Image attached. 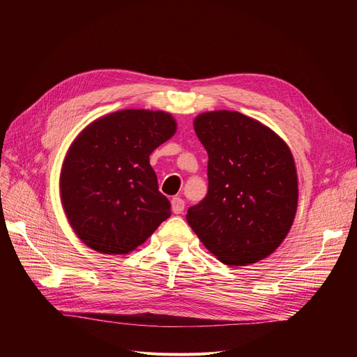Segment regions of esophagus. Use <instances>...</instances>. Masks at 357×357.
Listing matches in <instances>:
<instances>
[{
    "mask_svg": "<svg viewBox=\"0 0 357 357\" xmlns=\"http://www.w3.org/2000/svg\"><path fill=\"white\" fill-rule=\"evenodd\" d=\"M171 204H172V211H174L175 214H181V213L185 210V202H183V199L179 198V197L172 198Z\"/></svg>",
    "mask_w": 357,
    "mask_h": 357,
    "instance_id": "1",
    "label": "esophagus"
}]
</instances>
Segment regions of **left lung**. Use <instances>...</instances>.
Wrapping results in <instances>:
<instances>
[{"instance_id":"8db88e82","label":"left lung","mask_w":357,"mask_h":357,"mask_svg":"<svg viewBox=\"0 0 357 357\" xmlns=\"http://www.w3.org/2000/svg\"><path fill=\"white\" fill-rule=\"evenodd\" d=\"M208 153V192L186 221L230 266L268 257L287 237L298 205L292 153L271 128L237 111H211L194 121Z\"/></svg>"}]
</instances>
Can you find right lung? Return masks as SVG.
Here are the masks:
<instances>
[{
	"mask_svg": "<svg viewBox=\"0 0 357 357\" xmlns=\"http://www.w3.org/2000/svg\"><path fill=\"white\" fill-rule=\"evenodd\" d=\"M176 131L163 111L121 109L89 124L69 149L61 198L73 231L91 249L127 255L171 217L149 156Z\"/></svg>",
	"mask_w": 357,
	"mask_h": 357,
	"instance_id": "1",
	"label": "right lung"
}]
</instances>
